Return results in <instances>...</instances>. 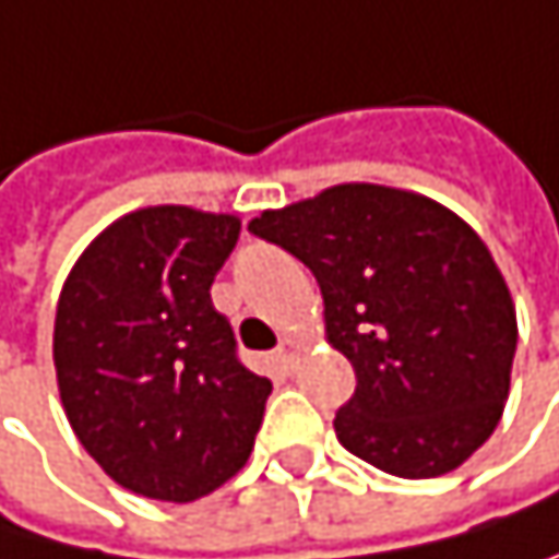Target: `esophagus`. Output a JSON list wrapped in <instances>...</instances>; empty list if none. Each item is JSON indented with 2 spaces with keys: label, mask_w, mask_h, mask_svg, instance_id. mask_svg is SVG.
Wrapping results in <instances>:
<instances>
[{
  "label": "esophagus",
  "mask_w": 559,
  "mask_h": 559,
  "mask_svg": "<svg viewBox=\"0 0 559 559\" xmlns=\"http://www.w3.org/2000/svg\"><path fill=\"white\" fill-rule=\"evenodd\" d=\"M277 365H282L285 371H292L295 368V361H298V357H301V344L295 341V337H285L282 341V347H277Z\"/></svg>",
  "instance_id": "obj_1"
}]
</instances>
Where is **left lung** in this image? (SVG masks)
Masks as SVG:
<instances>
[{
	"mask_svg": "<svg viewBox=\"0 0 559 559\" xmlns=\"http://www.w3.org/2000/svg\"><path fill=\"white\" fill-rule=\"evenodd\" d=\"M248 231L301 258L324 337L354 374L337 441L384 474L457 471L500 424L516 308L480 235L427 194L347 181L267 209Z\"/></svg>",
	"mask_w": 559,
	"mask_h": 559,
	"instance_id": "obj_1",
	"label": "left lung"
}]
</instances>
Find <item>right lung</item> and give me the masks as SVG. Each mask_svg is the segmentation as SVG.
I'll use <instances>...</instances> for the list:
<instances>
[{
	"instance_id": "add662e5",
	"label": "right lung",
	"mask_w": 559,
	"mask_h": 559,
	"mask_svg": "<svg viewBox=\"0 0 559 559\" xmlns=\"http://www.w3.org/2000/svg\"><path fill=\"white\" fill-rule=\"evenodd\" d=\"M238 215L148 205L115 218L72 264L52 334L79 444L148 500L191 503L251 457L271 381L235 357L212 282Z\"/></svg>"
}]
</instances>
